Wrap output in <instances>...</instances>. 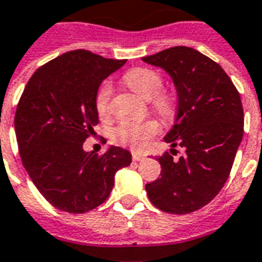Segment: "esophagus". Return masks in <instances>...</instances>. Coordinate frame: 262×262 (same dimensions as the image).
<instances>
[{"label":"esophagus","mask_w":262,"mask_h":262,"mask_svg":"<svg viewBox=\"0 0 262 262\" xmlns=\"http://www.w3.org/2000/svg\"><path fill=\"white\" fill-rule=\"evenodd\" d=\"M145 157L142 156V154H138V153H134L133 154V160L134 161H141V160H143Z\"/></svg>","instance_id":"esophagus-1"}]
</instances>
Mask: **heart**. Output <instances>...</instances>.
I'll use <instances>...</instances> for the list:
<instances>
[{"instance_id":"b5f03b06","label":"heart","mask_w":262,"mask_h":262,"mask_svg":"<svg viewBox=\"0 0 262 262\" xmlns=\"http://www.w3.org/2000/svg\"><path fill=\"white\" fill-rule=\"evenodd\" d=\"M124 82L139 97L146 101L151 99L156 111L161 115L168 116L173 112L175 108L173 97L161 91L163 78L156 71L149 68H135L125 75ZM111 97H112V86L109 83H103L95 98V106L99 115L108 113ZM159 131V123L154 120L142 121V123L128 121L115 127L112 131V138L119 145L127 146L134 150H141L145 147L150 138L154 137Z\"/></svg>"}]
</instances>
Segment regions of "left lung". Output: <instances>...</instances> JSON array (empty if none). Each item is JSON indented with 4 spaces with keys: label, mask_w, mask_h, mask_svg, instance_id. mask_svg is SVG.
<instances>
[{
    "label": "left lung",
    "mask_w": 262,
    "mask_h": 262,
    "mask_svg": "<svg viewBox=\"0 0 262 262\" xmlns=\"http://www.w3.org/2000/svg\"><path fill=\"white\" fill-rule=\"evenodd\" d=\"M142 60L173 82L178 111L164 141L186 150L179 160L169 153L157 159L161 178L146 184V191L160 210L191 213L213 200L228 179L243 137L241 97L222 67L195 49L175 46Z\"/></svg>",
    "instance_id": "left-lung-1"
}]
</instances>
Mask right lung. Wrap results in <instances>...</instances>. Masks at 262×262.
Segmentation results:
<instances>
[{"label": "right lung", "instance_id": "1", "mask_svg": "<svg viewBox=\"0 0 262 262\" xmlns=\"http://www.w3.org/2000/svg\"><path fill=\"white\" fill-rule=\"evenodd\" d=\"M125 60L72 50L35 71L15 115L20 157L39 192L54 208L84 213L106 201L131 153L109 146L102 156L83 142L98 124L95 98L103 79Z\"/></svg>", "mask_w": 262, "mask_h": 262}]
</instances>
